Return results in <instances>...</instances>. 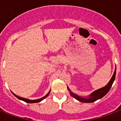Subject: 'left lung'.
<instances>
[{"label": "left lung", "mask_w": 121, "mask_h": 121, "mask_svg": "<svg viewBox=\"0 0 121 121\" xmlns=\"http://www.w3.org/2000/svg\"><path fill=\"white\" fill-rule=\"evenodd\" d=\"M116 69H115L114 73L113 75L112 76L111 79L109 81L108 84L106 86H105L104 87H103L102 88H100V89L96 90V91H94L93 93H92L91 95L89 96V98H82V97H80V96H78V95H75L74 93L70 92V95L72 97H73L74 98H75L76 99H77L78 101H79L80 102H82V103H93V102L96 101L98 99H99L101 98H102L103 96H104L105 95H106L107 93H108L109 91L110 90L111 88L112 85L113 84V82L115 79V77H116ZM69 91H70L69 89H68Z\"/></svg>", "instance_id": "8db88e82"}]
</instances>
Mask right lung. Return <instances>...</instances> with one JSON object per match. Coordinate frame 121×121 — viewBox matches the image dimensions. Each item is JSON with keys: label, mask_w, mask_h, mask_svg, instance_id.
<instances>
[{"label": "right lung", "mask_w": 121, "mask_h": 121, "mask_svg": "<svg viewBox=\"0 0 121 121\" xmlns=\"http://www.w3.org/2000/svg\"><path fill=\"white\" fill-rule=\"evenodd\" d=\"M50 91H49L48 93L47 94V95L45 96H44L43 98H41V99H35V100H30V99H25V98H21V97H19V96H17V95H15L14 94V93H13V95H14L15 97H17V98H18V99H19L20 100H22V101H23L26 102V103H39V102H40L41 101H42L43 99H44L45 98H47V96H48L49 93H50Z\"/></svg>", "instance_id": "1"}]
</instances>
